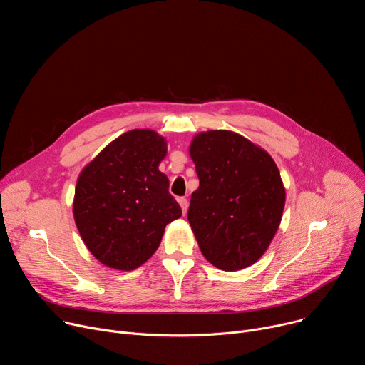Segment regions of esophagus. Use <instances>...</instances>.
<instances>
[{
    "instance_id": "obj_1",
    "label": "esophagus",
    "mask_w": 365,
    "mask_h": 365,
    "mask_svg": "<svg viewBox=\"0 0 365 365\" xmlns=\"http://www.w3.org/2000/svg\"><path fill=\"white\" fill-rule=\"evenodd\" d=\"M178 202H179V205H180V207H182V212H183V215H185L186 211H187V206H189L187 199H186V197H179Z\"/></svg>"
}]
</instances>
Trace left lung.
Returning <instances> with one entry per match:
<instances>
[{
    "mask_svg": "<svg viewBox=\"0 0 365 365\" xmlns=\"http://www.w3.org/2000/svg\"><path fill=\"white\" fill-rule=\"evenodd\" d=\"M199 178L187 220L203 257L217 269L252 266L274 238L286 189L272 155L228 130L203 131L189 145Z\"/></svg>",
    "mask_w": 365,
    "mask_h": 365,
    "instance_id": "obj_1",
    "label": "left lung"
}]
</instances>
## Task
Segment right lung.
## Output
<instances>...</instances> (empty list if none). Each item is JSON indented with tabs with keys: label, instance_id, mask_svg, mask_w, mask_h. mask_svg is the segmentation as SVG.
Wrapping results in <instances>:
<instances>
[{
	"label": "right lung",
	"instance_id": "add662e5",
	"mask_svg": "<svg viewBox=\"0 0 365 365\" xmlns=\"http://www.w3.org/2000/svg\"><path fill=\"white\" fill-rule=\"evenodd\" d=\"M168 141L131 130L101 150L81 172L73 197L76 228L99 263L131 272L159 248L165 228L182 217L159 170Z\"/></svg>",
	"mask_w": 365,
	"mask_h": 365
}]
</instances>
